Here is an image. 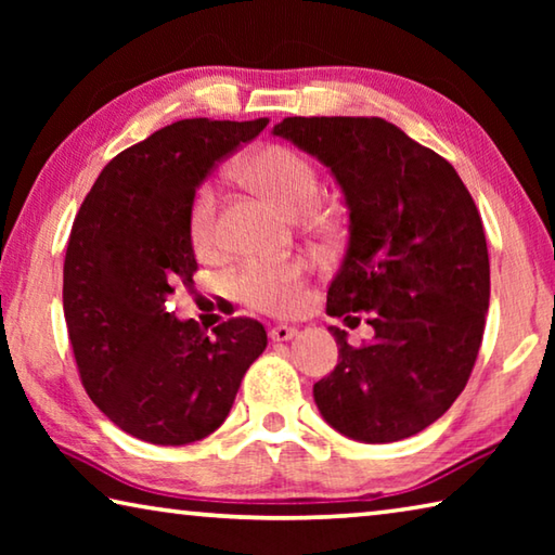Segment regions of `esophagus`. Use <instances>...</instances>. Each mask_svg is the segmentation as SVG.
I'll use <instances>...</instances> for the list:
<instances>
[{"label":"esophagus","mask_w":555,"mask_h":555,"mask_svg":"<svg viewBox=\"0 0 555 555\" xmlns=\"http://www.w3.org/2000/svg\"><path fill=\"white\" fill-rule=\"evenodd\" d=\"M298 335V327L294 325H274L269 331V337L274 343H286V340H294V337Z\"/></svg>","instance_id":"esophagus-1"}]
</instances>
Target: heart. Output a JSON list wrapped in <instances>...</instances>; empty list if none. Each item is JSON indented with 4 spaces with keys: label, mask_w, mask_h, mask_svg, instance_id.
<instances>
[{
    "label": "heart",
    "mask_w": 555,
    "mask_h": 555,
    "mask_svg": "<svg viewBox=\"0 0 555 555\" xmlns=\"http://www.w3.org/2000/svg\"><path fill=\"white\" fill-rule=\"evenodd\" d=\"M240 176L294 218L311 212L321 198V178L313 164L286 146H261L240 164ZM191 234L198 249L218 244V193L203 183L193 198ZM311 264L304 257L244 261L232 279L242 304L261 313L288 315L304 304V286Z\"/></svg>",
    "instance_id": "b5f03b06"
}]
</instances>
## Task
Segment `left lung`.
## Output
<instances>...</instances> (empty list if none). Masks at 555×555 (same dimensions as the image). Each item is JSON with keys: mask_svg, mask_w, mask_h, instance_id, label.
I'll return each mask as SVG.
<instances>
[{"mask_svg": "<svg viewBox=\"0 0 555 555\" xmlns=\"http://www.w3.org/2000/svg\"><path fill=\"white\" fill-rule=\"evenodd\" d=\"M271 131L340 185L350 237L327 313L374 327L362 347L331 327L337 364L313 384L318 411L360 443L416 436L453 406L480 352L490 257L473 195L382 117H286Z\"/></svg>", "mask_w": 555, "mask_h": 555, "instance_id": "left-lung-1", "label": "left lung"}]
</instances>
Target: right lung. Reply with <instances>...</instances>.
Here are the masks:
<instances>
[{
  "mask_svg": "<svg viewBox=\"0 0 555 555\" xmlns=\"http://www.w3.org/2000/svg\"><path fill=\"white\" fill-rule=\"evenodd\" d=\"M269 125L181 119L102 168L75 215L63 264V313L92 403L125 434L185 446L222 426L267 331L232 318L208 335L166 300L198 269L191 208L215 162Z\"/></svg>",
  "mask_w": 555,
  "mask_h": 555,
  "instance_id": "add662e5",
  "label": "right lung"
}]
</instances>
